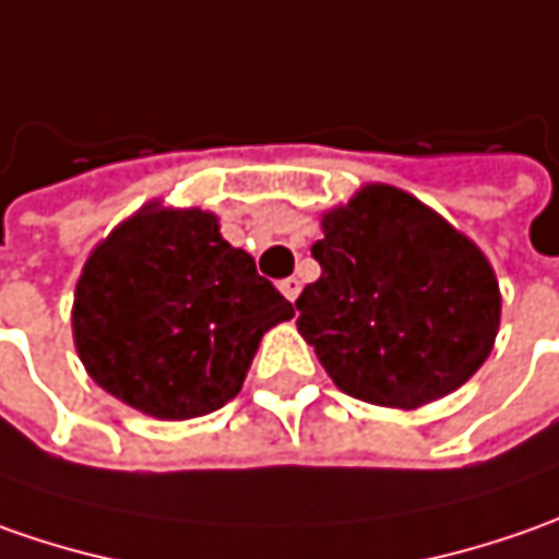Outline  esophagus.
<instances>
[{
    "label": "esophagus",
    "mask_w": 559,
    "mask_h": 559,
    "mask_svg": "<svg viewBox=\"0 0 559 559\" xmlns=\"http://www.w3.org/2000/svg\"><path fill=\"white\" fill-rule=\"evenodd\" d=\"M278 287H281V294L290 299V302H294V299L299 297V281L297 278H284L278 284Z\"/></svg>",
    "instance_id": "obj_1"
}]
</instances>
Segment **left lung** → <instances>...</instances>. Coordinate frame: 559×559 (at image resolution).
Returning <instances> with one entry per match:
<instances>
[{"label": "left lung", "instance_id": "8db88e82", "mask_svg": "<svg viewBox=\"0 0 559 559\" xmlns=\"http://www.w3.org/2000/svg\"><path fill=\"white\" fill-rule=\"evenodd\" d=\"M321 228V278L299 294L297 328L343 393L420 408L479 371L501 294L467 235L393 185H365Z\"/></svg>", "mask_w": 559, "mask_h": 559}]
</instances>
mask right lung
<instances>
[{
    "label": "right lung",
    "instance_id": "1",
    "mask_svg": "<svg viewBox=\"0 0 559 559\" xmlns=\"http://www.w3.org/2000/svg\"><path fill=\"white\" fill-rule=\"evenodd\" d=\"M294 306L225 241L203 210L147 203L92 250L73 294V343L88 377L160 420L241 393L262 334Z\"/></svg>",
    "mask_w": 559,
    "mask_h": 559
}]
</instances>
